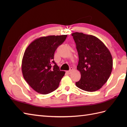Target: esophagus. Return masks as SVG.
Returning <instances> with one entry per match:
<instances>
[{
  "label": "esophagus",
  "mask_w": 127,
  "mask_h": 127,
  "mask_svg": "<svg viewBox=\"0 0 127 127\" xmlns=\"http://www.w3.org/2000/svg\"><path fill=\"white\" fill-rule=\"evenodd\" d=\"M72 70H73V68H70V70L66 71V73L68 74H70L71 73V72L72 71Z\"/></svg>",
  "instance_id": "obj_1"
}]
</instances>
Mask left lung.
<instances>
[{
	"label": "left lung",
	"mask_w": 127,
	"mask_h": 127,
	"mask_svg": "<svg viewBox=\"0 0 127 127\" xmlns=\"http://www.w3.org/2000/svg\"><path fill=\"white\" fill-rule=\"evenodd\" d=\"M71 35L79 55L77 69L81 75L75 84L83 91H98L111 75L113 66L111 54L98 37L78 32Z\"/></svg>",
	"instance_id": "obj_1"
}]
</instances>
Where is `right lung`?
<instances>
[{"mask_svg": "<svg viewBox=\"0 0 127 127\" xmlns=\"http://www.w3.org/2000/svg\"><path fill=\"white\" fill-rule=\"evenodd\" d=\"M66 35L40 37L26 48L22 61L24 79L36 92L47 94L58 87L65 71L54 61V54Z\"/></svg>", "mask_w": 127, "mask_h": 127, "instance_id": "1", "label": "right lung"}]
</instances>
